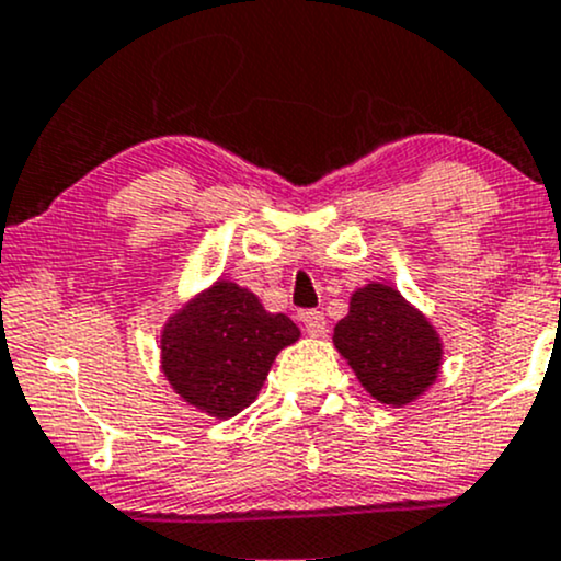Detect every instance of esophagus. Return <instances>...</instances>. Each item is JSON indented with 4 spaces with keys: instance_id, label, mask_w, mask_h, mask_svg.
I'll use <instances>...</instances> for the list:
<instances>
[{
    "instance_id": "34e87169",
    "label": "esophagus",
    "mask_w": 561,
    "mask_h": 561,
    "mask_svg": "<svg viewBox=\"0 0 561 561\" xmlns=\"http://www.w3.org/2000/svg\"><path fill=\"white\" fill-rule=\"evenodd\" d=\"M300 322H304V328L311 337H322L324 330H328V322H324L322 311H304L300 313Z\"/></svg>"
}]
</instances>
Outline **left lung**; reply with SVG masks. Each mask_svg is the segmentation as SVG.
Instances as JSON below:
<instances>
[{
  "mask_svg": "<svg viewBox=\"0 0 561 561\" xmlns=\"http://www.w3.org/2000/svg\"><path fill=\"white\" fill-rule=\"evenodd\" d=\"M332 343L365 391L391 408L415 402L428 391L445 354L426 313L383 282H370L351 295L348 313L335 324Z\"/></svg>",
  "mask_w": 561,
  "mask_h": 561,
  "instance_id": "obj_1",
  "label": "left lung"
}]
</instances>
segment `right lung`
<instances>
[{"instance_id":"right-lung-1","label":"right lung","mask_w":561,"mask_h":561,"mask_svg":"<svg viewBox=\"0 0 561 561\" xmlns=\"http://www.w3.org/2000/svg\"><path fill=\"white\" fill-rule=\"evenodd\" d=\"M298 337L290 317L218 279L164 322L162 373L183 402L226 421L255 402L276 354Z\"/></svg>"}]
</instances>
